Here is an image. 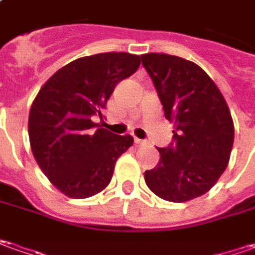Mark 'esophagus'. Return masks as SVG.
<instances>
[{
    "label": "esophagus",
    "instance_id": "34e87169",
    "mask_svg": "<svg viewBox=\"0 0 255 255\" xmlns=\"http://www.w3.org/2000/svg\"><path fill=\"white\" fill-rule=\"evenodd\" d=\"M134 142H135L136 145H146V144H148V141H145V139H139V138H135V139H134Z\"/></svg>",
    "mask_w": 255,
    "mask_h": 255
}]
</instances>
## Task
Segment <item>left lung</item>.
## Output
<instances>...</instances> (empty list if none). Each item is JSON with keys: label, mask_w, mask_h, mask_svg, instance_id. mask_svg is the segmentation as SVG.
I'll return each instance as SVG.
<instances>
[{"label": "left lung", "mask_w": 255, "mask_h": 255, "mask_svg": "<svg viewBox=\"0 0 255 255\" xmlns=\"http://www.w3.org/2000/svg\"><path fill=\"white\" fill-rule=\"evenodd\" d=\"M173 142L158 148L161 159L145 171V183L163 200L182 203L205 195L222 176L232 154L234 124L219 87L196 63L166 53H145Z\"/></svg>", "instance_id": "1"}]
</instances>
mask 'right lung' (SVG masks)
Instances as JSON below:
<instances>
[{
	"label": "right lung",
	"instance_id": "obj_1",
	"mask_svg": "<svg viewBox=\"0 0 255 255\" xmlns=\"http://www.w3.org/2000/svg\"><path fill=\"white\" fill-rule=\"evenodd\" d=\"M141 57L107 52L79 57L59 69L35 97L28 132L42 172L63 195L86 199L110 183L116 162L134 142L92 121L116 86L135 73Z\"/></svg>",
	"mask_w": 255,
	"mask_h": 255
}]
</instances>
